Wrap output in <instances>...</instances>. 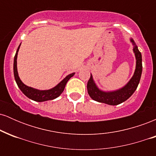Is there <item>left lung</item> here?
Wrapping results in <instances>:
<instances>
[{
    "label": "left lung",
    "mask_w": 156,
    "mask_h": 156,
    "mask_svg": "<svg viewBox=\"0 0 156 156\" xmlns=\"http://www.w3.org/2000/svg\"><path fill=\"white\" fill-rule=\"evenodd\" d=\"M130 41L133 44V52L135 53L136 60V69L133 77L129 80V82L122 89L114 92H103L98 88L93 80L92 76L91 75L90 78L87 83V91L89 96L94 101L111 105H116L127 101L136 91L139 83L141 72H142V62H141L142 58H141L140 51L138 49L134 41L132 39H130Z\"/></svg>",
    "instance_id": "left-lung-1"
}]
</instances>
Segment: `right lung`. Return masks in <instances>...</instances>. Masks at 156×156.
I'll return each mask as SVG.
<instances>
[{"instance_id":"right-lung-1","label":"right lung","mask_w":156,"mask_h":156,"mask_svg":"<svg viewBox=\"0 0 156 156\" xmlns=\"http://www.w3.org/2000/svg\"><path fill=\"white\" fill-rule=\"evenodd\" d=\"M20 47V44L18 48H17V52H16V54L15 55V58H14V76H15L16 83H17L20 89L23 94H24L26 97H28V98L37 102L51 101V100H53L55 99V98H58V97L63 92L67 81L69 80V78H70L71 77L74 76L75 73L68 75V76L66 77L65 78H64L58 85H56L55 87H53V88H52L51 89H48V90H39V89H36L32 88V87H28V86L25 85V84L21 81V80L19 78L18 73H17V53H18Z\"/></svg>"}]
</instances>
